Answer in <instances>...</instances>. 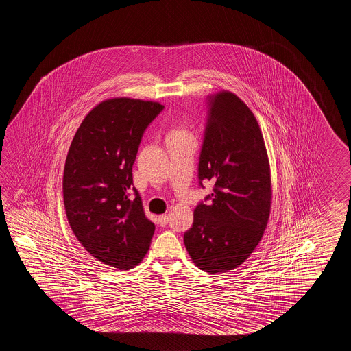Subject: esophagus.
Masks as SVG:
<instances>
[{
	"instance_id": "obj_1",
	"label": "esophagus",
	"mask_w": 351,
	"mask_h": 351,
	"mask_svg": "<svg viewBox=\"0 0 351 351\" xmlns=\"http://www.w3.org/2000/svg\"><path fill=\"white\" fill-rule=\"evenodd\" d=\"M158 221H159V224L162 227H165L169 222V217L167 216V215H162V216L158 217Z\"/></svg>"
}]
</instances>
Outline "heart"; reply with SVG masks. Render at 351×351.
Wrapping results in <instances>:
<instances>
[{"mask_svg": "<svg viewBox=\"0 0 351 351\" xmlns=\"http://www.w3.org/2000/svg\"><path fill=\"white\" fill-rule=\"evenodd\" d=\"M177 135H188L186 132L183 130V129H180V128H176V129H173L172 132H171V134L169 136H177Z\"/></svg>", "mask_w": 351, "mask_h": 351, "instance_id": "heart-1", "label": "heart"}]
</instances>
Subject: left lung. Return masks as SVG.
Listing matches in <instances>:
<instances>
[{"instance_id":"1","label":"left lung","mask_w":351,"mask_h":351,"mask_svg":"<svg viewBox=\"0 0 351 351\" xmlns=\"http://www.w3.org/2000/svg\"><path fill=\"white\" fill-rule=\"evenodd\" d=\"M198 183L213 184L194 209L184 245L199 269L227 272L239 267L261 241L269 222L271 177L261 129L239 97L222 91L206 99Z\"/></svg>"}]
</instances>
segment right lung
<instances>
[{"label": "right lung", "instance_id": "add662e5", "mask_svg": "<svg viewBox=\"0 0 351 351\" xmlns=\"http://www.w3.org/2000/svg\"><path fill=\"white\" fill-rule=\"evenodd\" d=\"M163 109L129 97L105 100L82 120L67 153V221L85 250L115 269L142 261L154 234L133 186V165L144 132Z\"/></svg>", "mask_w": 351, "mask_h": 351}]
</instances>
